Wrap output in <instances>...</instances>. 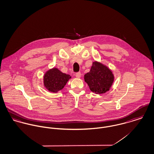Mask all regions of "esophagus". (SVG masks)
Listing matches in <instances>:
<instances>
[{
	"label": "esophagus",
	"instance_id": "obj_1",
	"mask_svg": "<svg viewBox=\"0 0 154 154\" xmlns=\"http://www.w3.org/2000/svg\"><path fill=\"white\" fill-rule=\"evenodd\" d=\"M75 77H76L77 78H78V79L80 78V77H81V73H80V72H77V73L75 74Z\"/></svg>",
	"mask_w": 154,
	"mask_h": 154
}]
</instances>
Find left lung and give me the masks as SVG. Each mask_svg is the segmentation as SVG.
Instances as JSON below:
<instances>
[{"label": "left lung", "instance_id": "obj_1", "mask_svg": "<svg viewBox=\"0 0 154 154\" xmlns=\"http://www.w3.org/2000/svg\"><path fill=\"white\" fill-rule=\"evenodd\" d=\"M85 83L96 94H104L111 88L115 80L112 71L102 63L93 62L90 70L84 75Z\"/></svg>", "mask_w": 154, "mask_h": 154}]
</instances>
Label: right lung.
Listing matches in <instances>:
<instances>
[{
	"instance_id": "right-lung-1",
	"label": "right lung",
	"mask_w": 154,
	"mask_h": 154,
	"mask_svg": "<svg viewBox=\"0 0 154 154\" xmlns=\"http://www.w3.org/2000/svg\"><path fill=\"white\" fill-rule=\"evenodd\" d=\"M71 78L70 75L54 67L45 72L43 77L44 85L50 92L58 93L65 87Z\"/></svg>"
}]
</instances>
